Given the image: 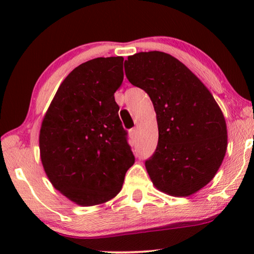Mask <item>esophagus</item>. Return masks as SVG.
Returning a JSON list of instances; mask_svg holds the SVG:
<instances>
[{"instance_id": "1", "label": "esophagus", "mask_w": 254, "mask_h": 254, "mask_svg": "<svg viewBox=\"0 0 254 254\" xmlns=\"http://www.w3.org/2000/svg\"><path fill=\"white\" fill-rule=\"evenodd\" d=\"M136 135H137V130H136V127H133V128H131V130H130V136H131V139H132V140H134L135 137H136Z\"/></svg>"}]
</instances>
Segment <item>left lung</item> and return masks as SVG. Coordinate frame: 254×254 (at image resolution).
<instances>
[{
	"label": "left lung",
	"mask_w": 254,
	"mask_h": 254,
	"mask_svg": "<svg viewBox=\"0 0 254 254\" xmlns=\"http://www.w3.org/2000/svg\"><path fill=\"white\" fill-rule=\"evenodd\" d=\"M128 81L148 94L158 144L145 168L159 190L189 196L207 185L224 159V117L205 85L173 56L149 51L124 62Z\"/></svg>",
	"instance_id": "1"
}]
</instances>
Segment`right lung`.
Returning <instances> with one entry per match:
<instances>
[{
  "label": "right lung",
  "mask_w": 254,
  "mask_h": 254,
  "mask_svg": "<svg viewBox=\"0 0 254 254\" xmlns=\"http://www.w3.org/2000/svg\"><path fill=\"white\" fill-rule=\"evenodd\" d=\"M122 80V57L81 64L59 86L42 121L46 174L78 205H98L117 196L134 163L114 98Z\"/></svg>",
  "instance_id": "right-lung-1"
}]
</instances>
